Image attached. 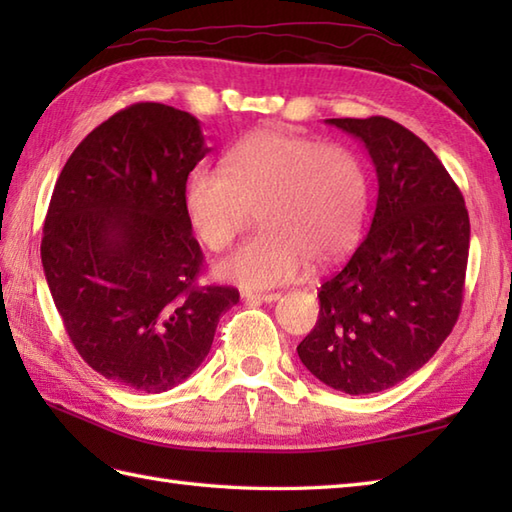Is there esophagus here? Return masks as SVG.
<instances>
[{"label": "esophagus", "instance_id": "1", "mask_svg": "<svg viewBox=\"0 0 512 512\" xmlns=\"http://www.w3.org/2000/svg\"><path fill=\"white\" fill-rule=\"evenodd\" d=\"M242 297H244L248 303H273V301H277L281 295H279V292H250V290H246Z\"/></svg>", "mask_w": 512, "mask_h": 512}]
</instances>
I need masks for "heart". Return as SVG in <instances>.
Returning <instances> with one entry per match:
<instances>
[{"instance_id":"obj_1","label":"heart","mask_w":512,"mask_h":512,"mask_svg":"<svg viewBox=\"0 0 512 512\" xmlns=\"http://www.w3.org/2000/svg\"><path fill=\"white\" fill-rule=\"evenodd\" d=\"M367 204V171L350 147L275 127L235 143L222 171L195 169L184 189L193 231L213 253L231 248L257 211L262 231L217 266L248 288L288 284L312 262L345 257L361 237Z\"/></svg>"}]
</instances>
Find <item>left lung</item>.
Instances as JSON below:
<instances>
[{
	"label": "left lung",
	"instance_id": "8db88e82",
	"mask_svg": "<svg viewBox=\"0 0 512 512\" xmlns=\"http://www.w3.org/2000/svg\"><path fill=\"white\" fill-rule=\"evenodd\" d=\"M328 123L365 143L378 200L361 246L321 284L319 321L297 352L328 387L376 394L418 372L458 321L469 211L438 156L407 127L385 116Z\"/></svg>",
	"mask_w": 512,
	"mask_h": 512
}]
</instances>
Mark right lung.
Listing matches in <instances>:
<instances>
[{
	"mask_svg": "<svg viewBox=\"0 0 512 512\" xmlns=\"http://www.w3.org/2000/svg\"><path fill=\"white\" fill-rule=\"evenodd\" d=\"M209 151L189 112L134 103L81 140L54 184L41 239L54 306L83 361L129 389L187 380L239 301L198 284L184 189Z\"/></svg>",
	"mask_w": 512,
	"mask_h": 512,
	"instance_id": "obj_1",
	"label": "right lung"
}]
</instances>
